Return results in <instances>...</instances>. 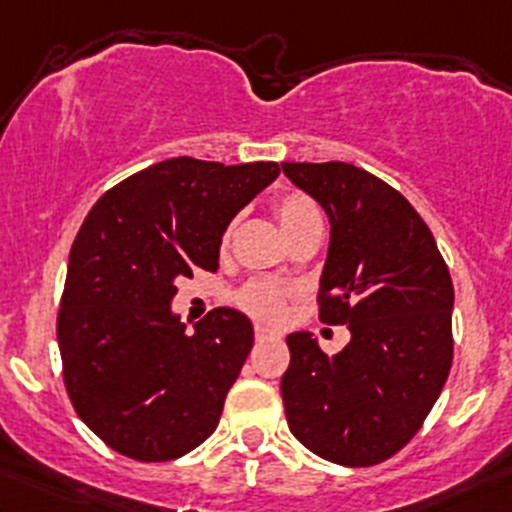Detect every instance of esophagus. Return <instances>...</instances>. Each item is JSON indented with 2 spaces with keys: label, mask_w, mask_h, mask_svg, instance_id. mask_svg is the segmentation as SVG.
<instances>
[{
  "label": "esophagus",
  "mask_w": 512,
  "mask_h": 512,
  "mask_svg": "<svg viewBox=\"0 0 512 512\" xmlns=\"http://www.w3.org/2000/svg\"><path fill=\"white\" fill-rule=\"evenodd\" d=\"M267 338H279V333H274V330L265 328V325H255V340H267Z\"/></svg>",
  "instance_id": "esophagus-1"
}]
</instances>
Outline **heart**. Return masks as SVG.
Here are the masks:
<instances>
[{
	"label": "heart",
	"instance_id": "obj_1",
	"mask_svg": "<svg viewBox=\"0 0 512 512\" xmlns=\"http://www.w3.org/2000/svg\"><path fill=\"white\" fill-rule=\"evenodd\" d=\"M274 216H277L279 228H282L286 240H294L296 235L303 233H320L323 230V211L316 201L303 192H286L279 194L272 204ZM230 240V226L223 230L221 245L226 247ZM291 291L284 286L262 282H247L235 296V303L243 308L250 316L260 320H282L286 313V301H289Z\"/></svg>",
	"mask_w": 512,
	"mask_h": 512
}]
</instances>
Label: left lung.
<instances>
[{"label": "left lung", "mask_w": 512, "mask_h": 512, "mask_svg": "<svg viewBox=\"0 0 512 512\" xmlns=\"http://www.w3.org/2000/svg\"><path fill=\"white\" fill-rule=\"evenodd\" d=\"M330 218L318 318L352 340L328 355L286 338L289 430L342 466L391 459L423 428L452 369L454 286L428 223L401 192L347 162H282Z\"/></svg>", "instance_id": "left-lung-1"}]
</instances>
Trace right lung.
Masks as SVG:
<instances>
[{"label": "right lung", "instance_id": "obj_1", "mask_svg": "<svg viewBox=\"0 0 512 512\" xmlns=\"http://www.w3.org/2000/svg\"><path fill=\"white\" fill-rule=\"evenodd\" d=\"M277 174V162L172 157L111 187L84 218L58 345L72 408L114 452L170 462L216 430L252 323L221 306L189 335L170 303L179 279L216 272L230 218Z\"/></svg>", "mask_w": 512, "mask_h": 512}]
</instances>
